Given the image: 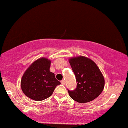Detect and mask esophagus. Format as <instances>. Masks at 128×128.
<instances>
[{
    "label": "esophagus",
    "mask_w": 128,
    "mask_h": 128,
    "mask_svg": "<svg viewBox=\"0 0 128 128\" xmlns=\"http://www.w3.org/2000/svg\"><path fill=\"white\" fill-rule=\"evenodd\" d=\"M61 83L62 85L65 84V81H64V80H62V81H61Z\"/></svg>",
    "instance_id": "obj_1"
}]
</instances>
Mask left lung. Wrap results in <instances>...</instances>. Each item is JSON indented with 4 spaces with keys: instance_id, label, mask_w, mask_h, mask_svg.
<instances>
[{
    "instance_id": "1",
    "label": "left lung",
    "mask_w": 128,
    "mask_h": 128,
    "mask_svg": "<svg viewBox=\"0 0 128 128\" xmlns=\"http://www.w3.org/2000/svg\"><path fill=\"white\" fill-rule=\"evenodd\" d=\"M77 82L74 90H68L70 96L80 103H88L103 92L104 78L96 64L88 58L80 56L69 59Z\"/></svg>"
}]
</instances>
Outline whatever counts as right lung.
I'll return each mask as SVG.
<instances>
[{
  "label": "right lung",
  "mask_w": 128,
  "mask_h": 128,
  "mask_svg": "<svg viewBox=\"0 0 128 128\" xmlns=\"http://www.w3.org/2000/svg\"><path fill=\"white\" fill-rule=\"evenodd\" d=\"M51 61L40 58L33 62L22 77L20 86L24 94L31 99L39 102L52 95L61 82L50 71Z\"/></svg>",
  "instance_id": "right-lung-1"
}]
</instances>
